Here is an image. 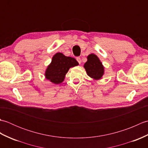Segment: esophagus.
Here are the masks:
<instances>
[{"label":"esophagus","instance_id":"1","mask_svg":"<svg viewBox=\"0 0 148 148\" xmlns=\"http://www.w3.org/2000/svg\"><path fill=\"white\" fill-rule=\"evenodd\" d=\"M76 60H77V61L78 62V63H79V64H81V58H80V57H77V58H76Z\"/></svg>","mask_w":148,"mask_h":148}]
</instances>
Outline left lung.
<instances>
[{
	"instance_id": "8db88e82",
	"label": "left lung",
	"mask_w": 148,
	"mask_h": 148,
	"mask_svg": "<svg viewBox=\"0 0 148 148\" xmlns=\"http://www.w3.org/2000/svg\"><path fill=\"white\" fill-rule=\"evenodd\" d=\"M87 59L88 60L84 64V67L88 76L96 80L101 79L104 69L99 58L95 55L90 54L88 56Z\"/></svg>"
}]
</instances>
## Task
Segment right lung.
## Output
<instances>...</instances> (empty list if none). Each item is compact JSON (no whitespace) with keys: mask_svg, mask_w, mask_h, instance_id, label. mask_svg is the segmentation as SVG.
<instances>
[{"mask_svg":"<svg viewBox=\"0 0 148 148\" xmlns=\"http://www.w3.org/2000/svg\"><path fill=\"white\" fill-rule=\"evenodd\" d=\"M78 65L79 63L74 58L66 56L61 53H56L46 69V78L55 84L61 83L64 81L69 69Z\"/></svg>","mask_w":148,"mask_h":148,"instance_id":"obj_1","label":"right lung"}]
</instances>
